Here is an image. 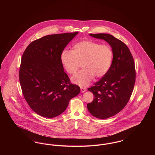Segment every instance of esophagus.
<instances>
[{
  "instance_id": "34e87169",
  "label": "esophagus",
  "mask_w": 155,
  "mask_h": 155,
  "mask_svg": "<svg viewBox=\"0 0 155 155\" xmlns=\"http://www.w3.org/2000/svg\"><path fill=\"white\" fill-rule=\"evenodd\" d=\"M86 91H87L86 88H83V87H81V92H82V93H84V92H85Z\"/></svg>"
}]
</instances>
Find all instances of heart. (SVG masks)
Segmentation results:
<instances>
[{
  "instance_id": "1",
  "label": "heart",
  "mask_w": 155,
  "mask_h": 155,
  "mask_svg": "<svg viewBox=\"0 0 155 155\" xmlns=\"http://www.w3.org/2000/svg\"><path fill=\"white\" fill-rule=\"evenodd\" d=\"M113 52L110 46L91 40L81 41L74 45L72 51L64 50L60 56L64 68L74 74L82 63V70L72 77V82L80 87L88 86L94 78L102 77L110 68Z\"/></svg>"
}]
</instances>
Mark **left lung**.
I'll return each mask as SVG.
<instances>
[{
	"instance_id": "1",
	"label": "left lung",
	"mask_w": 155,
	"mask_h": 155,
	"mask_svg": "<svg viewBox=\"0 0 155 155\" xmlns=\"http://www.w3.org/2000/svg\"><path fill=\"white\" fill-rule=\"evenodd\" d=\"M89 35L107 42L113 52L109 71L88 89L95 97L87 104L89 113L96 118L106 119L117 114L128 103L135 81V63L128 48L121 41L109 34Z\"/></svg>"
}]
</instances>
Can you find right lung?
Returning a JSON list of instances; mask_svg holds the SVG:
<instances>
[{"instance_id":"1","label":"right lung","mask_w":155,"mask_h":155,"mask_svg":"<svg viewBox=\"0 0 155 155\" xmlns=\"http://www.w3.org/2000/svg\"><path fill=\"white\" fill-rule=\"evenodd\" d=\"M78 33L45 36L32 42L22 54L19 71L22 94L31 109L42 117L58 116L80 92V87L70 84L60 60Z\"/></svg>"}]
</instances>
